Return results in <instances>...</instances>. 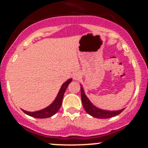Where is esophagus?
<instances>
[{
  "label": "esophagus",
  "mask_w": 148,
  "mask_h": 148,
  "mask_svg": "<svg viewBox=\"0 0 148 148\" xmlns=\"http://www.w3.org/2000/svg\"><path fill=\"white\" fill-rule=\"evenodd\" d=\"M81 75L79 72H75L74 74H73V78H74V79L75 80L79 79L80 78H81Z\"/></svg>",
  "instance_id": "esophagus-1"
}]
</instances>
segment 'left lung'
<instances>
[{"mask_svg": "<svg viewBox=\"0 0 148 148\" xmlns=\"http://www.w3.org/2000/svg\"><path fill=\"white\" fill-rule=\"evenodd\" d=\"M81 100H82L83 106H84V109L87 112L89 115L91 116L94 117L96 118H109L111 117H114L115 115H118L120 114L121 112H123L125 108H123L119 111H106V110H102L98 108L97 107L95 106L90 102L88 98L86 97V94H85L84 89L82 87H81Z\"/></svg>", "mask_w": 148, "mask_h": 148, "instance_id": "8db88e82", "label": "left lung"}]
</instances>
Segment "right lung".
<instances>
[{"label":"right lung","instance_id":"obj_1","mask_svg":"<svg viewBox=\"0 0 148 148\" xmlns=\"http://www.w3.org/2000/svg\"><path fill=\"white\" fill-rule=\"evenodd\" d=\"M72 79H69L62 85L56 98L54 100L53 102L51 104L49 105V106H47V108L40 110V111H37L35 112H28L24 111V110L23 109H22V111H23V113H25V114L30 115V116L33 117V118H47L53 116V115H55L56 113L58 111V110L60 109L61 105H62V98H63L64 92H65L67 86H69V84L72 82Z\"/></svg>","mask_w":148,"mask_h":148}]
</instances>
